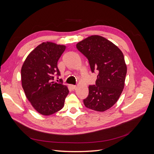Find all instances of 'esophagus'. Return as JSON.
Returning a JSON list of instances; mask_svg holds the SVG:
<instances>
[{
	"label": "esophagus",
	"instance_id": "obj_1",
	"mask_svg": "<svg viewBox=\"0 0 154 154\" xmlns=\"http://www.w3.org/2000/svg\"><path fill=\"white\" fill-rule=\"evenodd\" d=\"M70 87H71V88H72V89H75V88H76V85H71V86H70Z\"/></svg>",
	"mask_w": 154,
	"mask_h": 154
}]
</instances>
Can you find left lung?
Instances as JSON below:
<instances>
[{"label":"left lung","mask_w":154,"mask_h":154,"mask_svg":"<svg viewBox=\"0 0 154 154\" xmlns=\"http://www.w3.org/2000/svg\"><path fill=\"white\" fill-rule=\"evenodd\" d=\"M87 58L92 72H98L96 85L88 87V96L83 100L88 109L104 112L112 106L125 87L127 68L118 46L99 35H92L76 44Z\"/></svg>","instance_id":"obj_1"}]
</instances>
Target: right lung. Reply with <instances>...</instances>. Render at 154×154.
Here are the masks:
<instances>
[{
    "instance_id": "add662e5",
    "label": "right lung",
    "mask_w": 154,
    "mask_h": 154,
    "mask_svg": "<svg viewBox=\"0 0 154 154\" xmlns=\"http://www.w3.org/2000/svg\"><path fill=\"white\" fill-rule=\"evenodd\" d=\"M66 48L64 45L43 42L31 51L22 65V88L32 107L42 115L61 110L69 94L66 85L53 82L54 74L60 75L57 63Z\"/></svg>"
}]
</instances>
